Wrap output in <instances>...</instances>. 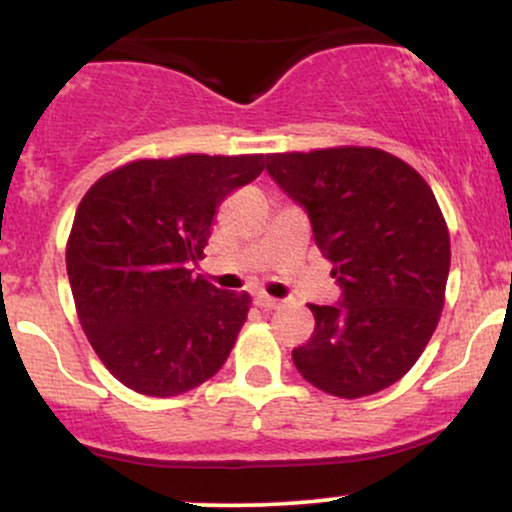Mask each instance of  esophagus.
Masks as SVG:
<instances>
[{"label":"esophagus","mask_w":512,"mask_h":512,"mask_svg":"<svg viewBox=\"0 0 512 512\" xmlns=\"http://www.w3.org/2000/svg\"><path fill=\"white\" fill-rule=\"evenodd\" d=\"M255 303L260 305V308H264V310H276V308H279V305H281V301H276V298L267 296V293H257Z\"/></svg>","instance_id":"obj_1"}]
</instances>
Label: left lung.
I'll list each match as a JSON object with an SVG mask.
<instances>
[{"instance_id":"8db88e82","label":"left lung","mask_w":512,"mask_h":512,"mask_svg":"<svg viewBox=\"0 0 512 512\" xmlns=\"http://www.w3.org/2000/svg\"><path fill=\"white\" fill-rule=\"evenodd\" d=\"M267 173L308 214L342 298L313 305L315 332L293 349L308 383L334 397L375 395L426 349L443 310L450 236L431 187L368 146L269 154Z\"/></svg>"}]
</instances>
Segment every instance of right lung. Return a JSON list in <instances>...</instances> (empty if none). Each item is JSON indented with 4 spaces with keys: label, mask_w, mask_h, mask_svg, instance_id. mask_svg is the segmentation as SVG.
Returning <instances> with one entry per match:
<instances>
[{
    "label": "right lung",
    "mask_w": 512,
    "mask_h": 512,
    "mask_svg": "<svg viewBox=\"0 0 512 512\" xmlns=\"http://www.w3.org/2000/svg\"><path fill=\"white\" fill-rule=\"evenodd\" d=\"M264 156L190 154L103 175L76 209L67 274L76 313L105 368L129 390L173 397L226 363L248 293L195 276L219 204Z\"/></svg>",
    "instance_id": "1"
}]
</instances>
